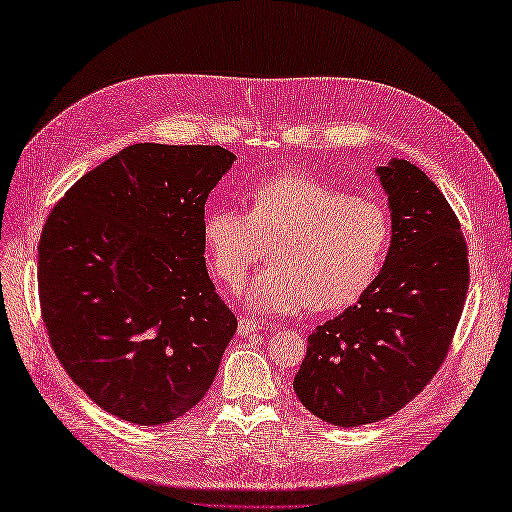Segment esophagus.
Here are the masks:
<instances>
[{"label":"esophagus","mask_w":512,"mask_h":512,"mask_svg":"<svg viewBox=\"0 0 512 512\" xmlns=\"http://www.w3.org/2000/svg\"><path fill=\"white\" fill-rule=\"evenodd\" d=\"M239 335H250V333H256L262 329V324L254 318H239Z\"/></svg>","instance_id":"34e87169"}]
</instances>
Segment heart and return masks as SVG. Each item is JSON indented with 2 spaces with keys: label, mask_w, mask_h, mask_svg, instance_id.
I'll return each mask as SVG.
<instances>
[{
  "label": "heart",
  "mask_w": 512,
  "mask_h": 512,
  "mask_svg": "<svg viewBox=\"0 0 512 512\" xmlns=\"http://www.w3.org/2000/svg\"><path fill=\"white\" fill-rule=\"evenodd\" d=\"M203 241L228 288H239L271 245V267L243 288V299L260 314L286 316L359 299L389 252L391 220L374 200L286 173L258 183L247 211H211Z\"/></svg>",
  "instance_id": "obj_1"
}]
</instances>
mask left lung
I'll return each mask as SVG.
<instances>
[{"label":"left lung","instance_id":"1","mask_svg":"<svg viewBox=\"0 0 512 512\" xmlns=\"http://www.w3.org/2000/svg\"><path fill=\"white\" fill-rule=\"evenodd\" d=\"M376 175L391 211L384 265L359 303L307 337L292 382L301 404L337 427L382 421L425 389L470 284L466 239L438 185L401 158Z\"/></svg>","mask_w":512,"mask_h":512}]
</instances>
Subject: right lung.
Returning <instances> with one entry per match:
<instances>
[{
    "label": "right lung",
    "instance_id": "add662e5",
    "mask_svg": "<svg viewBox=\"0 0 512 512\" xmlns=\"http://www.w3.org/2000/svg\"><path fill=\"white\" fill-rule=\"evenodd\" d=\"M220 145H130L76 181L44 224L38 290L51 346L96 404L162 425L205 397L237 318L205 265Z\"/></svg>",
    "mask_w": 512,
    "mask_h": 512
}]
</instances>
